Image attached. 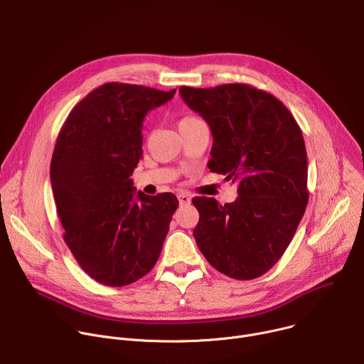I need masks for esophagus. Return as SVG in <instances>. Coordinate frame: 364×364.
I'll return each mask as SVG.
<instances>
[{
  "instance_id": "obj_1",
  "label": "esophagus",
  "mask_w": 364,
  "mask_h": 364,
  "mask_svg": "<svg viewBox=\"0 0 364 364\" xmlns=\"http://www.w3.org/2000/svg\"><path fill=\"white\" fill-rule=\"evenodd\" d=\"M177 197H178L180 204H190V201H191V197L188 194H186V193H180Z\"/></svg>"
}]
</instances>
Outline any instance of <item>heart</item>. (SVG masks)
<instances>
[{
    "mask_svg": "<svg viewBox=\"0 0 364 364\" xmlns=\"http://www.w3.org/2000/svg\"><path fill=\"white\" fill-rule=\"evenodd\" d=\"M196 122H198V119L196 118V117H183L181 119H180V122H178V128L180 129H183V128H186V127H190V125H193V124H196Z\"/></svg>",
    "mask_w": 364,
    "mask_h": 364,
    "instance_id": "1",
    "label": "heart"
}]
</instances>
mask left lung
I'll list each match as a JSON object with an SVG mask.
<instances>
[{
	"label": "left lung",
	"mask_w": 364,
	"mask_h": 364,
	"mask_svg": "<svg viewBox=\"0 0 364 364\" xmlns=\"http://www.w3.org/2000/svg\"><path fill=\"white\" fill-rule=\"evenodd\" d=\"M180 95L212 129L207 166L237 183L239 194L225 205L212 197L193 198L200 213L197 246L219 272L255 279L279 261L305 212L302 132L281 100L245 83L181 86Z\"/></svg>",
	"instance_id": "obj_1"
}]
</instances>
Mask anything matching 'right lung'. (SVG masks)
Wrapping results in <instances>:
<instances>
[{
	"mask_svg": "<svg viewBox=\"0 0 364 364\" xmlns=\"http://www.w3.org/2000/svg\"><path fill=\"white\" fill-rule=\"evenodd\" d=\"M176 95L105 83L69 114L55 145L50 180L65 242L95 281L129 285L157 264L178 200L135 193L145 115Z\"/></svg>",
	"mask_w": 364,
	"mask_h": 364,
	"instance_id": "obj_1",
	"label": "right lung"
}]
</instances>
